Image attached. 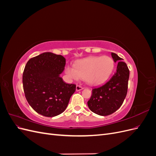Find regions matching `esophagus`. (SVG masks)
I'll return each instance as SVG.
<instances>
[{
  "mask_svg": "<svg viewBox=\"0 0 156 156\" xmlns=\"http://www.w3.org/2000/svg\"><path fill=\"white\" fill-rule=\"evenodd\" d=\"M83 87H81V85H77L76 86V90L77 91H80V90H83Z\"/></svg>",
  "mask_w": 156,
  "mask_h": 156,
  "instance_id": "34e87169",
  "label": "esophagus"
}]
</instances>
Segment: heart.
<instances>
[{"instance_id": "obj_1", "label": "heart", "mask_w": 156, "mask_h": 156, "mask_svg": "<svg viewBox=\"0 0 156 156\" xmlns=\"http://www.w3.org/2000/svg\"><path fill=\"white\" fill-rule=\"evenodd\" d=\"M115 68V61L108 56H89L79 60L73 66H67L66 73L73 79L84 78L87 83H102L111 76Z\"/></svg>"}]
</instances>
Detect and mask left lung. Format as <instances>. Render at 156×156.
I'll use <instances>...</instances> for the list:
<instances>
[{
	"label": "left lung",
	"mask_w": 156,
	"mask_h": 156,
	"mask_svg": "<svg viewBox=\"0 0 156 156\" xmlns=\"http://www.w3.org/2000/svg\"><path fill=\"white\" fill-rule=\"evenodd\" d=\"M111 56L118 62L116 72L103 85L92 89V94L87 102L90 109L100 116L112 114L121 107L127 95L129 70L122 58L116 53Z\"/></svg>",
	"instance_id": "8db88e82"
}]
</instances>
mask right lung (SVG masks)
I'll return each mask as SVG.
<instances>
[{"label":"right lung","instance_id":"add662e5","mask_svg":"<svg viewBox=\"0 0 156 156\" xmlns=\"http://www.w3.org/2000/svg\"><path fill=\"white\" fill-rule=\"evenodd\" d=\"M66 59L62 55L44 53L28 61L23 73V85L28 103L36 112L47 117L63 112L76 90L63 81Z\"/></svg>","mask_w":156,"mask_h":156}]
</instances>
